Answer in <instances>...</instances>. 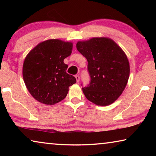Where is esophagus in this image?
<instances>
[{
	"label": "esophagus",
	"instance_id": "esophagus-1",
	"mask_svg": "<svg viewBox=\"0 0 156 156\" xmlns=\"http://www.w3.org/2000/svg\"><path fill=\"white\" fill-rule=\"evenodd\" d=\"M75 77L76 79V82H77V83H78L79 81H80V76H79L78 75H76V76H75Z\"/></svg>",
	"mask_w": 156,
	"mask_h": 156
}]
</instances>
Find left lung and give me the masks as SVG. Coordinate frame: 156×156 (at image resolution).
<instances>
[{
  "instance_id": "left-lung-1",
  "label": "left lung",
  "mask_w": 156,
  "mask_h": 156,
  "mask_svg": "<svg viewBox=\"0 0 156 156\" xmlns=\"http://www.w3.org/2000/svg\"><path fill=\"white\" fill-rule=\"evenodd\" d=\"M76 48L88 62L90 83L83 87L84 96L100 106L113 103L122 93L129 77L130 67L125 52L107 38L79 41Z\"/></svg>"
}]
</instances>
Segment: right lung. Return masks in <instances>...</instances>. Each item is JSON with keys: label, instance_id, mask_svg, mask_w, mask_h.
<instances>
[{"label": "right lung", "instance_id": "add662e5", "mask_svg": "<svg viewBox=\"0 0 156 156\" xmlns=\"http://www.w3.org/2000/svg\"><path fill=\"white\" fill-rule=\"evenodd\" d=\"M73 44L58 39L39 43L26 56L23 76L28 91L41 103L52 105L67 96L76 79L66 72L65 58L72 52Z\"/></svg>", "mask_w": 156, "mask_h": 156}]
</instances>
